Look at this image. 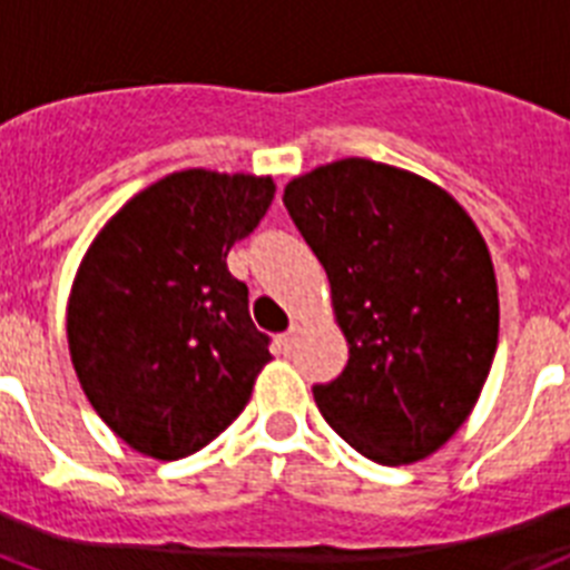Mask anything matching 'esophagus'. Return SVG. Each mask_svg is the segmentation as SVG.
<instances>
[{
	"label": "esophagus",
	"mask_w": 570,
	"mask_h": 570,
	"mask_svg": "<svg viewBox=\"0 0 570 570\" xmlns=\"http://www.w3.org/2000/svg\"><path fill=\"white\" fill-rule=\"evenodd\" d=\"M298 322H293V324H289V327H286V333H284V336H281V342H284V347H293V344H295V338H298Z\"/></svg>",
	"instance_id": "34e87169"
}]
</instances>
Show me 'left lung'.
Listing matches in <instances>:
<instances>
[{
  "instance_id": "left-lung-1",
  "label": "left lung",
  "mask_w": 570,
  "mask_h": 570,
  "mask_svg": "<svg viewBox=\"0 0 570 570\" xmlns=\"http://www.w3.org/2000/svg\"><path fill=\"white\" fill-rule=\"evenodd\" d=\"M327 272L351 358L315 405L356 452L423 461L470 417L499 344L490 252L432 181L371 159L315 167L284 188Z\"/></svg>"
}]
</instances>
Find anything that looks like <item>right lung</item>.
Here are the masks:
<instances>
[{
    "label": "right lung",
    "instance_id": "1",
    "mask_svg": "<svg viewBox=\"0 0 570 570\" xmlns=\"http://www.w3.org/2000/svg\"><path fill=\"white\" fill-rule=\"evenodd\" d=\"M269 176L181 170L145 188L86 252L69 298L71 365L136 452L179 461L246 409L269 362L228 248L272 205Z\"/></svg>",
    "mask_w": 570,
    "mask_h": 570
}]
</instances>
